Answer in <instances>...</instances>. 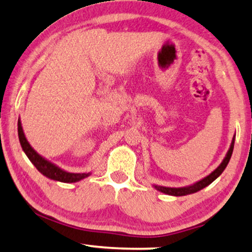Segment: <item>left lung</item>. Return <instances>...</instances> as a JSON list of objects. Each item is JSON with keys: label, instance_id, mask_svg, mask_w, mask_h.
<instances>
[{"label": "left lung", "instance_id": "8db88e82", "mask_svg": "<svg viewBox=\"0 0 252 252\" xmlns=\"http://www.w3.org/2000/svg\"><path fill=\"white\" fill-rule=\"evenodd\" d=\"M234 144H235V136L232 137L230 148H229L227 155H225V157L223 158V160H222V163L220 164L219 166L212 172V173H209L207 177L202 178L201 180L196 181V183L185 187H165V186H159V185H154V187L157 190H159V192L167 194V195H173V196H184V195H189V194L199 192V190L205 189V187L208 186V185H211L213 181L218 179V178L221 176L222 172H223L224 168L227 167L229 160H230L232 150H234Z\"/></svg>", "mask_w": 252, "mask_h": 252}]
</instances>
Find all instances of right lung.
Listing matches in <instances>:
<instances>
[{
    "label": "right lung",
    "mask_w": 252,
    "mask_h": 252,
    "mask_svg": "<svg viewBox=\"0 0 252 252\" xmlns=\"http://www.w3.org/2000/svg\"><path fill=\"white\" fill-rule=\"evenodd\" d=\"M18 138H20L21 146L22 149H23L24 154L28 156V158L30 159L31 163L36 166L37 170L39 171L43 176L49 178V179L60 181V183L71 184L85 179V178H87L92 174V172H88V173H72V172H67L63 170V168H60L59 166H57V165L53 164L52 161L47 160V159L44 158L43 156H40L36 150L30 145V143L28 142L27 137L24 135L23 128H22L21 120H18Z\"/></svg>",
    "instance_id": "1"
}]
</instances>
